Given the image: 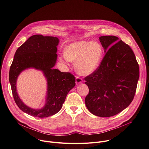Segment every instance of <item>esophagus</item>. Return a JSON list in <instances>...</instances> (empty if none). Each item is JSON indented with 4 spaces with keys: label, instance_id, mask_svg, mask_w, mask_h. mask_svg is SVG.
Returning a JSON list of instances; mask_svg holds the SVG:
<instances>
[{
    "label": "esophagus",
    "instance_id": "1",
    "mask_svg": "<svg viewBox=\"0 0 149 149\" xmlns=\"http://www.w3.org/2000/svg\"><path fill=\"white\" fill-rule=\"evenodd\" d=\"M82 82H83V80H82L81 78H80V77H76V83L77 84H80V83H82Z\"/></svg>",
    "mask_w": 149,
    "mask_h": 149
}]
</instances>
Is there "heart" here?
Returning a JSON list of instances; mask_svg holds the SVG:
<instances>
[{"mask_svg": "<svg viewBox=\"0 0 149 149\" xmlns=\"http://www.w3.org/2000/svg\"><path fill=\"white\" fill-rule=\"evenodd\" d=\"M101 45L90 41H80L70 44L61 60L75 62V69L80 75H89L100 66L103 58Z\"/></svg>", "mask_w": 149, "mask_h": 149, "instance_id": "obj_1", "label": "heart"}]
</instances>
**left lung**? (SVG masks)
I'll return each instance as SVG.
<instances>
[{"mask_svg": "<svg viewBox=\"0 0 149 149\" xmlns=\"http://www.w3.org/2000/svg\"><path fill=\"white\" fill-rule=\"evenodd\" d=\"M105 56L97 69L86 77L88 111L100 117L118 114L132 102L139 78V67L130 47L117 37L101 36Z\"/></svg>", "mask_w": 149, "mask_h": 149, "instance_id": "obj_1", "label": "left lung"}]
</instances>
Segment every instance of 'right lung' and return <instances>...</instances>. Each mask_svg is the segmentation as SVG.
<instances>
[{"instance_id":"1","label":"right lung","mask_w":149,"mask_h":149,"mask_svg":"<svg viewBox=\"0 0 149 149\" xmlns=\"http://www.w3.org/2000/svg\"><path fill=\"white\" fill-rule=\"evenodd\" d=\"M57 37L34 35L30 37L17 49L9 71V81L14 100L24 112L38 118L55 115L62 107L68 93L76 85L75 77L69 72L53 68L58 55ZM34 68L43 72L47 81L45 105L40 109L26 106L19 97L16 82L19 74L27 68Z\"/></svg>"}]
</instances>
